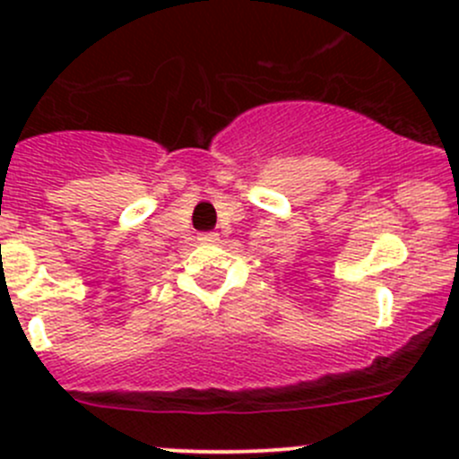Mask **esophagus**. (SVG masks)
I'll return each instance as SVG.
<instances>
[{"instance_id":"esophagus-1","label":"esophagus","mask_w":459,"mask_h":459,"mask_svg":"<svg viewBox=\"0 0 459 459\" xmlns=\"http://www.w3.org/2000/svg\"><path fill=\"white\" fill-rule=\"evenodd\" d=\"M197 239H200L202 244H215L220 238H217V233H204V235H200V238H197Z\"/></svg>"}]
</instances>
